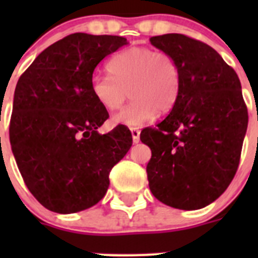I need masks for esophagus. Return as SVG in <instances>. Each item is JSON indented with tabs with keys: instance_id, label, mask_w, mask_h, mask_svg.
<instances>
[{
	"instance_id": "obj_1",
	"label": "esophagus",
	"mask_w": 258,
	"mask_h": 258,
	"mask_svg": "<svg viewBox=\"0 0 258 258\" xmlns=\"http://www.w3.org/2000/svg\"><path fill=\"white\" fill-rule=\"evenodd\" d=\"M131 132H132V138H133V142L134 143L140 142V134H141L140 129H137V127H131Z\"/></svg>"
}]
</instances>
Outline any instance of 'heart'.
<instances>
[{
  "instance_id": "heart-1",
  "label": "heart",
  "mask_w": 258,
  "mask_h": 258,
  "mask_svg": "<svg viewBox=\"0 0 258 258\" xmlns=\"http://www.w3.org/2000/svg\"><path fill=\"white\" fill-rule=\"evenodd\" d=\"M109 76L93 75L90 92L102 108L115 111L116 125L138 127L151 121L157 112L166 113L174 107L181 89V68L169 52L133 46L121 50L107 63Z\"/></svg>"
}]
</instances>
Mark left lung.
<instances>
[{
    "label": "left lung",
    "mask_w": 258,
    "mask_h": 258,
    "mask_svg": "<svg viewBox=\"0 0 258 258\" xmlns=\"http://www.w3.org/2000/svg\"><path fill=\"white\" fill-rule=\"evenodd\" d=\"M181 68L174 107L141 132L151 149L147 179L157 200L183 211L207 207L229 187L248 126L236 72L209 45L179 33L150 38Z\"/></svg>",
    "instance_id": "obj_1"
}]
</instances>
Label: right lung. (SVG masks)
<instances>
[{"mask_svg": "<svg viewBox=\"0 0 258 258\" xmlns=\"http://www.w3.org/2000/svg\"><path fill=\"white\" fill-rule=\"evenodd\" d=\"M126 44L120 36L74 33L45 49L18 81L11 150L26 186L49 211L95 206L106 195L111 169L132 147L124 125L98 133L108 112L90 92L98 63Z\"/></svg>", "mask_w": 258, "mask_h": 258, "instance_id": "1", "label": "right lung"}]
</instances>
